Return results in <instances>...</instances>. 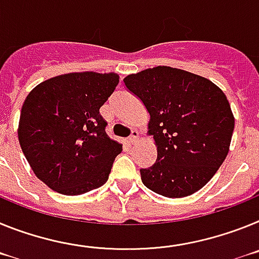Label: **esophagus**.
Listing matches in <instances>:
<instances>
[{"mask_svg":"<svg viewBox=\"0 0 259 259\" xmlns=\"http://www.w3.org/2000/svg\"><path fill=\"white\" fill-rule=\"evenodd\" d=\"M137 139H138V132H137V130H132V134H130V137L127 138V143L133 145V143L137 142Z\"/></svg>","mask_w":259,"mask_h":259,"instance_id":"obj_1","label":"esophagus"}]
</instances>
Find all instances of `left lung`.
Masks as SVG:
<instances>
[{
    "mask_svg": "<svg viewBox=\"0 0 259 259\" xmlns=\"http://www.w3.org/2000/svg\"><path fill=\"white\" fill-rule=\"evenodd\" d=\"M123 83L147 109L157 148L156 161L141 169L143 185L168 198L198 192L223 164L232 139L235 118L224 92L169 66L132 74Z\"/></svg>",
    "mask_w": 259,
    "mask_h": 259,
    "instance_id": "left-lung-1",
    "label": "left lung"
}]
</instances>
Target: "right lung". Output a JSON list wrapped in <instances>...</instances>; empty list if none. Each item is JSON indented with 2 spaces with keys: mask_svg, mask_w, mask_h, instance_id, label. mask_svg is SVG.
<instances>
[{
  "mask_svg": "<svg viewBox=\"0 0 259 259\" xmlns=\"http://www.w3.org/2000/svg\"><path fill=\"white\" fill-rule=\"evenodd\" d=\"M118 75L70 73L40 83L22 107L18 137L42 183L79 195L107 183L122 146L105 133L99 109L113 94Z\"/></svg>",
  "mask_w": 259,
  "mask_h": 259,
  "instance_id": "add662e5",
  "label": "right lung"
}]
</instances>
